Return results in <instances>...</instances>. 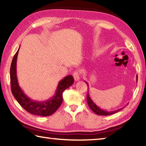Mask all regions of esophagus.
I'll return each mask as SVG.
<instances>
[{
  "mask_svg": "<svg viewBox=\"0 0 146 146\" xmlns=\"http://www.w3.org/2000/svg\"><path fill=\"white\" fill-rule=\"evenodd\" d=\"M73 77L75 81H78L80 78V73H79V71H75L73 73Z\"/></svg>",
  "mask_w": 146,
  "mask_h": 146,
  "instance_id": "34e87169",
  "label": "esophagus"
}]
</instances>
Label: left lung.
I'll use <instances>...</instances> for the list:
<instances>
[{
	"instance_id": "8db88e82",
	"label": "left lung",
	"mask_w": 146,
	"mask_h": 146,
	"mask_svg": "<svg viewBox=\"0 0 146 146\" xmlns=\"http://www.w3.org/2000/svg\"><path fill=\"white\" fill-rule=\"evenodd\" d=\"M137 80H138V76H137ZM85 82L87 84L88 86H89L88 83L87 82H86V81H85ZM87 102H88V106H90V108H91V110L98 115H110L114 114V113H117L118 111H119L120 110H121L122 109V108H120V109H118V110H117L112 111H106V110H102V109H101L98 107V106L92 100V99H91V97H90L89 91H88V95H87Z\"/></svg>"
}]
</instances>
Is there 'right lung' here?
Masks as SVG:
<instances>
[{
    "label": "right lung",
    "instance_id": "1",
    "mask_svg": "<svg viewBox=\"0 0 146 146\" xmlns=\"http://www.w3.org/2000/svg\"><path fill=\"white\" fill-rule=\"evenodd\" d=\"M17 51L11 62L10 68V83L11 92L19 104L29 113L46 117L53 114L60 107L63 100L62 93L74 82L72 75H68L58 82L55 94L45 101H35L28 97L19 86L17 76V60L19 51Z\"/></svg>",
    "mask_w": 146,
    "mask_h": 146
}]
</instances>
